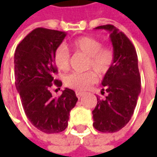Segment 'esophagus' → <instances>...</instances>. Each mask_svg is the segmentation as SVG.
<instances>
[{"label":"esophagus","instance_id":"1","mask_svg":"<svg viewBox=\"0 0 157 157\" xmlns=\"http://www.w3.org/2000/svg\"><path fill=\"white\" fill-rule=\"evenodd\" d=\"M76 95H77V97H78V99H80L82 96L84 95V93H82V92H78V91H77V92H76Z\"/></svg>","mask_w":157,"mask_h":157}]
</instances>
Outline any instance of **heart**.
<instances>
[{
  "label": "heart",
  "instance_id": "1",
  "mask_svg": "<svg viewBox=\"0 0 157 157\" xmlns=\"http://www.w3.org/2000/svg\"><path fill=\"white\" fill-rule=\"evenodd\" d=\"M71 47L77 52L87 56L86 69L93 70L98 75L105 74L113 63V52L110 48L102 46L100 40L92 36H81L73 40ZM69 50L64 45H60L53 54L54 63L62 71H67L70 68ZM93 71L83 73L74 72L67 75L64 78V84L68 87L78 91H82L89 87L96 82V75Z\"/></svg>",
  "mask_w": 157,
  "mask_h": 157
}]
</instances>
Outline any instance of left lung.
<instances>
[{
  "label": "left lung",
  "instance_id": "1",
  "mask_svg": "<svg viewBox=\"0 0 157 157\" xmlns=\"http://www.w3.org/2000/svg\"><path fill=\"white\" fill-rule=\"evenodd\" d=\"M110 32L113 48V63L102 80L106 96L97 97V105L93 111L94 128L103 133H114L128 123L141 93V77L135 46L128 36L113 25L106 24L95 28Z\"/></svg>",
  "mask_w": 157,
  "mask_h": 157
}]
</instances>
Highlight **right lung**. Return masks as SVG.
Returning a JSON list of instances; mask_svg holds the SVG:
<instances>
[{
  "instance_id": "1",
  "label": "right lung",
  "mask_w": 157,
  "mask_h": 157,
  "mask_svg": "<svg viewBox=\"0 0 157 157\" xmlns=\"http://www.w3.org/2000/svg\"><path fill=\"white\" fill-rule=\"evenodd\" d=\"M65 36L63 31L36 28L15 49V87L22 107L34 127L46 134L60 133L67 128L70 112L78 101L75 92L69 88L59 98H53L50 91L52 86H62L54 78L57 69L53 54Z\"/></svg>"
}]
</instances>
